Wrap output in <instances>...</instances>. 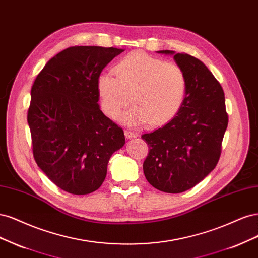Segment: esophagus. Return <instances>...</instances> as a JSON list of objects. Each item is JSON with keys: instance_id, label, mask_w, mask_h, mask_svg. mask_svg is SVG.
Segmentation results:
<instances>
[{"instance_id": "34e87169", "label": "esophagus", "mask_w": 258, "mask_h": 258, "mask_svg": "<svg viewBox=\"0 0 258 258\" xmlns=\"http://www.w3.org/2000/svg\"><path fill=\"white\" fill-rule=\"evenodd\" d=\"M124 135H125V137H126V138H135V137H137V136H138V135H137V133L133 132V131H128V130H125V131H124Z\"/></svg>"}]
</instances>
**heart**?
Wrapping results in <instances>:
<instances>
[{
  "mask_svg": "<svg viewBox=\"0 0 258 258\" xmlns=\"http://www.w3.org/2000/svg\"><path fill=\"white\" fill-rule=\"evenodd\" d=\"M114 72L117 78L105 73L97 79L102 109L109 118L117 119L131 101L134 106L122 118L130 125H163L180 111L187 80L178 64L136 51L115 65Z\"/></svg>",
  "mask_w": 258,
  "mask_h": 258,
  "instance_id": "1",
  "label": "heart"
}]
</instances>
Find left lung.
<instances>
[{
    "instance_id": "1",
    "label": "left lung",
    "mask_w": 258,
    "mask_h": 258,
    "mask_svg": "<svg viewBox=\"0 0 258 258\" xmlns=\"http://www.w3.org/2000/svg\"><path fill=\"white\" fill-rule=\"evenodd\" d=\"M173 54L187 80L185 99L171 121L143 138L149 147L144 173L153 187L177 194L199 183L217 166L228 124L225 96L207 66L187 53Z\"/></svg>"
}]
</instances>
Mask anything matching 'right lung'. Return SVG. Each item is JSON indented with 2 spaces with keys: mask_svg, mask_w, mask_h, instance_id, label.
<instances>
[{
  "mask_svg": "<svg viewBox=\"0 0 258 258\" xmlns=\"http://www.w3.org/2000/svg\"><path fill=\"white\" fill-rule=\"evenodd\" d=\"M123 49L74 46L49 60L31 89L28 123L33 156L53 183L74 195L92 193L125 144L123 130L99 109L97 79Z\"/></svg>",
  "mask_w": 258,
  "mask_h": 258,
  "instance_id": "add662e5",
  "label": "right lung"
}]
</instances>
